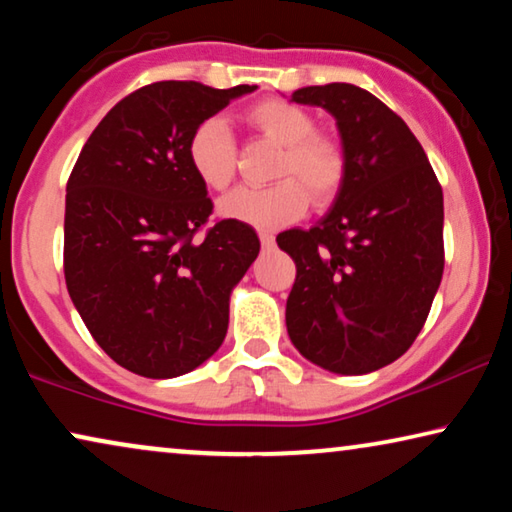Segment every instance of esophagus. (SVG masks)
<instances>
[{
    "mask_svg": "<svg viewBox=\"0 0 512 512\" xmlns=\"http://www.w3.org/2000/svg\"><path fill=\"white\" fill-rule=\"evenodd\" d=\"M258 237H261L263 249H272V247H275V235H272V233H265V230H261V233H258Z\"/></svg>",
    "mask_w": 512,
    "mask_h": 512,
    "instance_id": "obj_1",
    "label": "esophagus"
}]
</instances>
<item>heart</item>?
I'll list each match as a JSON object with an SVG mask.
<instances>
[{
	"instance_id": "obj_1",
	"label": "heart",
	"mask_w": 512,
	"mask_h": 512,
	"mask_svg": "<svg viewBox=\"0 0 512 512\" xmlns=\"http://www.w3.org/2000/svg\"><path fill=\"white\" fill-rule=\"evenodd\" d=\"M249 121L284 146L277 160V184L268 188H235L219 200V214L254 228H279L298 219L314 202H326L338 191L345 158L331 139L314 135V121L303 109L284 100H265L249 109ZM235 139L226 118L209 116L188 139V163L202 184L212 191L228 188L235 177Z\"/></svg>"
}]
</instances>
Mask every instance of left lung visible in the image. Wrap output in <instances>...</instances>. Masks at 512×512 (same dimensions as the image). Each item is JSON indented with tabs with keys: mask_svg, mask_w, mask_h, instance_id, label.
Listing matches in <instances>:
<instances>
[{
	"mask_svg": "<svg viewBox=\"0 0 512 512\" xmlns=\"http://www.w3.org/2000/svg\"><path fill=\"white\" fill-rule=\"evenodd\" d=\"M291 102L335 118L345 174L310 230L277 235L296 261L286 331L314 366L366 375L422 331L443 279V188L401 116L352 83L298 88Z\"/></svg>",
	"mask_w": 512,
	"mask_h": 512,
	"instance_id": "obj_1",
	"label": "left lung"
}]
</instances>
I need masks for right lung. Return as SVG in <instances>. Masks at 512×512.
Returning a JSON list of instances; mask_svg holds the SVG:
<instances>
[{"label":"right lung","mask_w":512,"mask_h":512,"mask_svg":"<svg viewBox=\"0 0 512 512\" xmlns=\"http://www.w3.org/2000/svg\"><path fill=\"white\" fill-rule=\"evenodd\" d=\"M256 86L158 81L125 97L88 137L67 181L65 279L97 345L151 380L202 366L228 331L230 293L256 261V230L219 221L188 163L205 118Z\"/></svg>","instance_id":"obj_1"}]
</instances>
